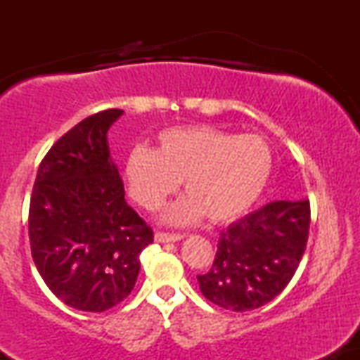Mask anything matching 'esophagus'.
Wrapping results in <instances>:
<instances>
[{
	"label": "esophagus",
	"instance_id": "1",
	"mask_svg": "<svg viewBox=\"0 0 360 360\" xmlns=\"http://www.w3.org/2000/svg\"><path fill=\"white\" fill-rule=\"evenodd\" d=\"M183 238H184V235H181V233H162V232L155 233V242H159V243L179 242V240H183Z\"/></svg>",
	"mask_w": 360,
	"mask_h": 360
}]
</instances>
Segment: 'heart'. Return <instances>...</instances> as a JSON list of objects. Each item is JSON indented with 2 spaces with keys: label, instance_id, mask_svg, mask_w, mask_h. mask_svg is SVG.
<instances>
[{
  "label": "heart",
  "instance_id": "obj_1",
  "mask_svg": "<svg viewBox=\"0 0 360 360\" xmlns=\"http://www.w3.org/2000/svg\"><path fill=\"white\" fill-rule=\"evenodd\" d=\"M272 174V152L259 135H235L206 125L160 131L155 147L131 148L125 160L127 189L146 210L186 189L159 214L167 225L184 226L205 217L223 223L240 217L259 200Z\"/></svg>",
  "mask_w": 360,
  "mask_h": 360
}]
</instances>
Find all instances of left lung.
<instances>
[{
    "mask_svg": "<svg viewBox=\"0 0 360 360\" xmlns=\"http://www.w3.org/2000/svg\"><path fill=\"white\" fill-rule=\"evenodd\" d=\"M309 201H271L220 233L212 269L198 276L206 300L232 311L269 303L288 286L307 249Z\"/></svg>",
    "mask_w": 360,
    "mask_h": 360,
    "instance_id": "1",
    "label": "left lung"
}]
</instances>
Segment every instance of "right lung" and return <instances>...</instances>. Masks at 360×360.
<instances>
[{
    "mask_svg": "<svg viewBox=\"0 0 360 360\" xmlns=\"http://www.w3.org/2000/svg\"><path fill=\"white\" fill-rule=\"evenodd\" d=\"M123 110L84 118L53 143L30 200L32 257L62 303L101 313L130 295L150 226L127 203L108 130Z\"/></svg>",
    "mask_w": 360,
    "mask_h": 360,
    "instance_id": "1",
    "label": "right lung"
}]
</instances>
